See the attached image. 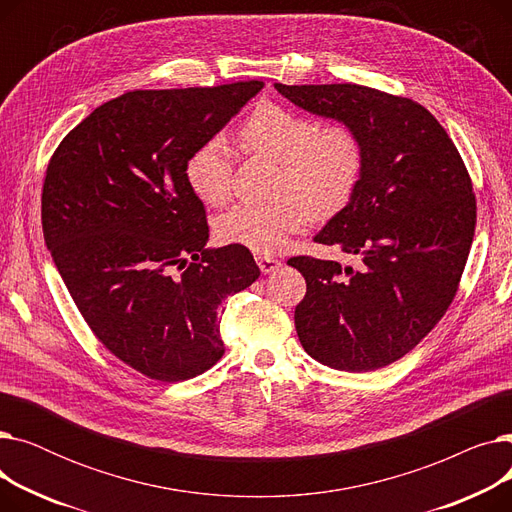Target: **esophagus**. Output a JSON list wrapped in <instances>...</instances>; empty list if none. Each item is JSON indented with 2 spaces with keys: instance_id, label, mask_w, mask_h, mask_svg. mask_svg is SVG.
<instances>
[{
  "instance_id": "34e87169",
  "label": "esophagus",
  "mask_w": 512,
  "mask_h": 512,
  "mask_svg": "<svg viewBox=\"0 0 512 512\" xmlns=\"http://www.w3.org/2000/svg\"><path fill=\"white\" fill-rule=\"evenodd\" d=\"M255 261H257L259 270H261L263 274H272V272H276V270H280V267H282V261H280V259H276V257L257 255V257H255Z\"/></svg>"
}]
</instances>
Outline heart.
Instances as JSON below:
<instances>
[{
  "label": "heart",
  "mask_w": 512,
  "mask_h": 512,
  "mask_svg": "<svg viewBox=\"0 0 512 512\" xmlns=\"http://www.w3.org/2000/svg\"><path fill=\"white\" fill-rule=\"evenodd\" d=\"M247 149L280 164L272 205H236L215 220V238L224 245L276 255L288 236L301 232L309 215L328 220L353 199L365 168V147L355 128L317 120L278 103H261L240 126ZM232 151L222 134H213L186 159L191 191L205 205L228 201Z\"/></svg>",
  "instance_id": "obj_1"
}]
</instances>
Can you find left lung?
Wrapping results in <instances>:
<instances>
[{
	"label": "left lung",
	"mask_w": 512,
	"mask_h": 512,
	"mask_svg": "<svg viewBox=\"0 0 512 512\" xmlns=\"http://www.w3.org/2000/svg\"><path fill=\"white\" fill-rule=\"evenodd\" d=\"M301 110L348 124L365 147L353 199L315 242L359 255L292 257L307 294L294 309L305 351L344 371L386 367L432 332L452 303L475 232L463 159L423 105L361 85H274Z\"/></svg>",
	"instance_id": "left-lung-1"
}]
</instances>
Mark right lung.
Returning <instances> with one entry per match:
<instances>
[{"instance_id":"1","label":"right lung","mask_w":512,"mask_h":512,"mask_svg":"<svg viewBox=\"0 0 512 512\" xmlns=\"http://www.w3.org/2000/svg\"><path fill=\"white\" fill-rule=\"evenodd\" d=\"M261 80L130 91L99 105L53 153L45 245L99 342L151 380L182 382L224 355L222 301L259 278L249 249H207L186 159Z\"/></svg>"}]
</instances>
